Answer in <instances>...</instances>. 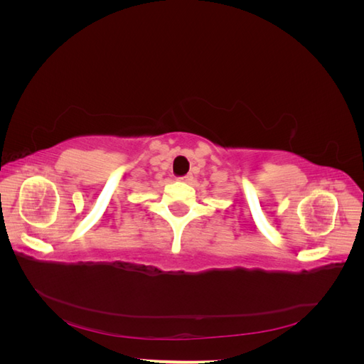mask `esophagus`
<instances>
[{"instance_id":"34e87169","label":"esophagus","mask_w":364,"mask_h":364,"mask_svg":"<svg viewBox=\"0 0 364 364\" xmlns=\"http://www.w3.org/2000/svg\"><path fill=\"white\" fill-rule=\"evenodd\" d=\"M191 179H193L191 174H185V176H181V178H179L181 182H190Z\"/></svg>"}]
</instances>
